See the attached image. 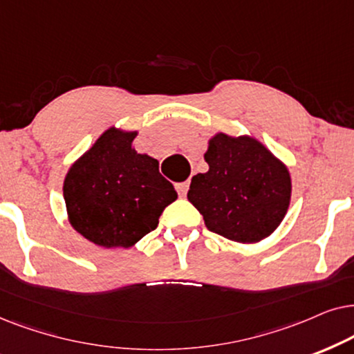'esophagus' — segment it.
I'll return each instance as SVG.
<instances>
[{
	"label": "esophagus",
	"instance_id": "34e87169",
	"mask_svg": "<svg viewBox=\"0 0 354 354\" xmlns=\"http://www.w3.org/2000/svg\"><path fill=\"white\" fill-rule=\"evenodd\" d=\"M187 189H189V183H187V181L176 183V191H178V194H180L181 197H185V196H186Z\"/></svg>",
	"mask_w": 354,
	"mask_h": 354
}]
</instances>
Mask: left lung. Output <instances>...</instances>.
Wrapping results in <instances>:
<instances>
[{"instance_id": "left-lung-1", "label": "left lung", "mask_w": 354, "mask_h": 354, "mask_svg": "<svg viewBox=\"0 0 354 354\" xmlns=\"http://www.w3.org/2000/svg\"><path fill=\"white\" fill-rule=\"evenodd\" d=\"M204 160L209 169L192 176L187 201L204 216L207 228L241 244L270 236L290 207L288 167L248 134H214Z\"/></svg>"}]
</instances>
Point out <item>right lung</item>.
<instances>
[{"instance_id": "1", "label": "right lung", "mask_w": 354, "mask_h": 354, "mask_svg": "<svg viewBox=\"0 0 354 354\" xmlns=\"http://www.w3.org/2000/svg\"><path fill=\"white\" fill-rule=\"evenodd\" d=\"M138 134L110 126L64 176L69 223L97 246H134L178 197L157 160L134 149Z\"/></svg>"}]
</instances>
